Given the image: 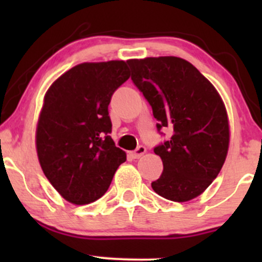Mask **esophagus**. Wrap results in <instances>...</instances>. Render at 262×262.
I'll return each instance as SVG.
<instances>
[{
    "instance_id": "esophagus-1",
    "label": "esophagus",
    "mask_w": 262,
    "mask_h": 262,
    "mask_svg": "<svg viewBox=\"0 0 262 262\" xmlns=\"http://www.w3.org/2000/svg\"><path fill=\"white\" fill-rule=\"evenodd\" d=\"M146 152V148L145 146H143V145H140V146H138L137 149L134 150L133 152H132V156H133V159H140L141 156H143L144 154H145Z\"/></svg>"
}]
</instances>
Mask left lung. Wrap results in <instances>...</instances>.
Masks as SVG:
<instances>
[{"label":"left lung","instance_id":"1","mask_svg":"<svg viewBox=\"0 0 262 262\" xmlns=\"http://www.w3.org/2000/svg\"><path fill=\"white\" fill-rule=\"evenodd\" d=\"M132 80L159 123L172 135L154 152L164 165L151 187L159 196L187 202L202 194L221 172L229 149L227 110L215 87L177 56L130 59Z\"/></svg>","mask_w":262,"mask_h":262}]
</instances>
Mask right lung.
<instances>
[{
	"mask_svg": "<svg viewBox=\"0 0 262 262\" xmlns=\"http://www.w3.org/2000/svg\"><path fill=\"white\" fill-rule=\"evenodd\" d=\"M129 76L123 60L82 62L58 77L45 93L35 148L45 177L68 202L82 206L97 201L127 160L108 135V104Z\"/></svg>",
	"mask_w": 262,
	"mask_h": 262,
	"instance_id": "right-lung-1",
	"label": "right lung"
}]
</instances>
